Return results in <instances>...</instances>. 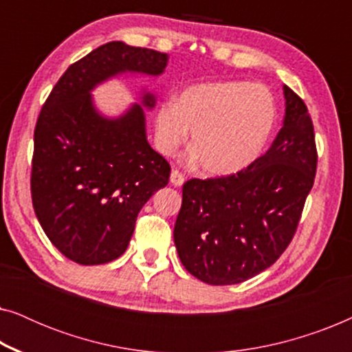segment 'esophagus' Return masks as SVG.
<instances>
[{"instance_id":"34e87169","label":"esophagus","mask_w":352,"mask_h":352,"mask_svg":"<svg viewBox=\"0 0 352 352\" xmlns=\"http://www.w3.org/2000/svg\"><path fill=\"white\" fill-rule=\"evenodd\" d=\"M170 182L175 187H181L182 184H184V176H182L177 170H173L170 175Z\"/></svg>"}]
</instances>
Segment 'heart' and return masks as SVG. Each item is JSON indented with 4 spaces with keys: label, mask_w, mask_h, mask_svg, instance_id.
I'll return each mask as SVG.
<instances>
[{
    "label": "heart",
    "mask_w": 352,
    "mask_h": 352,
    "mask_svg": "<svg viewBox=\"0 0 352 352\" xmlns=\"http://www.w3.org/2000/svg\"><path fill=\"white\" fill-rule=\"evenodd\" d=\"M277 104L266 86L243 80L194 85L158 105L155 142L171 155L190 129V162L210 176H232L259 157L274 131Z\"/></svg>",
    "instance_id": "b5f03b06"
}]
</instances>
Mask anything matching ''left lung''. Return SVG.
Here are the masks:
<instances>
[{
    "mask_svg": "<svg viewBox=\"0 0 352 352\" xmlns=\"http://www.w3.org/2000/svg\"><path fill=\"white\" fill-rule=\"evenodd\" d=\"M285 115L269 151L237 175L182 186L175 245L192 276L234 285L272 266L292 242L317 166L305 102L283 85Z\"/></svg>",
    "mask_w": 352,
    "mask_h": 352,
    "instance_id": "8db88e82",
    "label": "left lung"
}]
</instances>
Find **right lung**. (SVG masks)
Masks as SVG:
<instances>
[{"label":"right lung","mask_w":352,"mask_h":352,"mask_svg":"<svg viewBox=\"0 0 352 352\" xmlns=\"http://www.w3.org/2000/svg\"><path fill=\"white\" fill-rule=\"evenodd\" d=\"M168 54L123 41L96 47L65 70L35 128L32 201L52 245L72 261L93 266L122 256L138 214L170 179V165L147 141L146 110L157 96L109 117L93 91L120 76H160Z\"/></svg>","instance_id":"add662e5"}]
</instances>
